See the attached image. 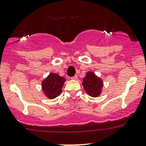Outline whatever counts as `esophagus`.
I'll return each instance as SVG.
<instances>
[{
    "mask_svg": "<svg viewBox=\"0 0 146 146\" xmlns=\"http://www.w3.org/2000/svg\"><path fill=\"white\" fill-rule=\"evenodd\" d=\"M77 78H78V76H76H76H73V77H71L72 80H76Z\"/></svg>",
    "mask_w": 146,
    "mask_h": 146,
    "instance_id": "esophagus-1",
    "label": "esophagus"
}]
</instances>
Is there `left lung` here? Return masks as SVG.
<instances>
[{
	"label": "left lung",
	"mask_w": 146,
	"mask_h": 146,
	"mask_svg": "<svg viewBox=\"0 0 146 146\" xmlns=\"http://www.w3.org/2000/svg\"><path fill=\"white\" fill-rule=\"evenodd\" d=\"M83 86L85 91L91 97H98L102 92L103 80L96 76L94 73L88 71L83 79Z\"/></svg>",
	"instance_id": "left-lung-1"
}]
</instances>
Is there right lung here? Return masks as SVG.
Listing matches in <instances>:
<instances>
[{
	"instance_id": "right-lung-1",
	"label": "right lung",
	"mask_w": 146,
	"mask_h": 146,
	"mask_svg": "<svg viewBox=\"0 0 146 146\" xmlns=\"http://www.w3.org/2000/svg\"><path fill=\"white\" fill-rule=\"evenodd\" d=\"M65 81L66 79L57 73H50L42 81V90L45 96L50 99H53L58 96L61 93Z\"/></svg>"
}]
</instances>
